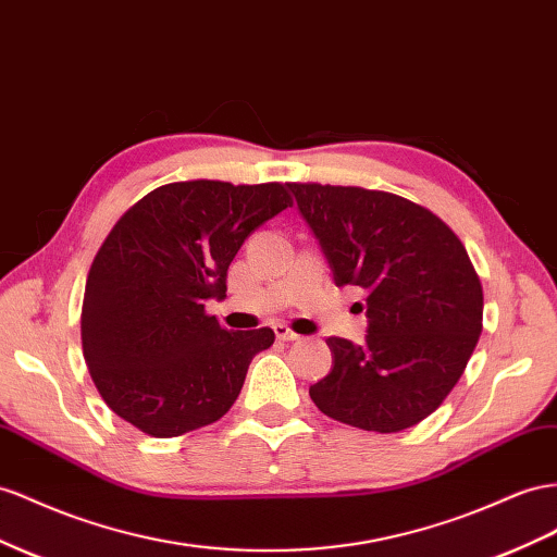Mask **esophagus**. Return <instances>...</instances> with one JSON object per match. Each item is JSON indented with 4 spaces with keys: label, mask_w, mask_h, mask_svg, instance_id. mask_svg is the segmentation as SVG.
<instances>
[{
    "label": "esophagus",
    "mask_w": 557,
    "mask_h": 557,
    "mask_svg": "<svg viewBox=\"0 0 557 557\" xmlns=\"http://www.w3.org/2000/svg\"><path fill=\"white\" fill-rule=\"evenodd\" d=\"M274 335H276V339H281V342H295V339H299V335L295 333V330H290L285 323H276V325H274Z\"/></svg>",
    "instance_id": "1"
}]
</instances>
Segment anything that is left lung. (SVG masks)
<instances>
[{
    "label": "left lung",
    "instance_id": "8db88e82",
    "mask_svg": "<svg viewBox=\"0 0 557 557\" xmlns=\"http://www.w3.org/2000/svg\"><path fill=\"white\" fill-rule=\"evenodd\" d=\"M337 285L368 293L363 344L327 337L333 370L309 388L323 414L396 433L426 419L483 333V285L463 244L396 194L288 183Z\"/></svg>",
    "mask_w": 557,
    "mask_h": 557
}]
</instances>
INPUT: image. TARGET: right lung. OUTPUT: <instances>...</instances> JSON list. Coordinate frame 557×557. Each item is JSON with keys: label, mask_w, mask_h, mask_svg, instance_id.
Wrapping results in <instances>:
<instances>
[{"label": "right lung", "mask_w": 557, "mask_h": 557, "mask_svg": "<svg viewBox=\"0 0 557 557\" xmlns=\"http://www.w3.org/2000/svg\"><path fill=\"white\" fill-rule=\"evenodd\" d=\"M293 201L281 183L157 187L104 238L86 278L82 347L108 408L152 438L218 422L274 330L230 333L206 313L227 297L246 238Z\"/></svg>", "instance_id": "1"}]
</instances>
